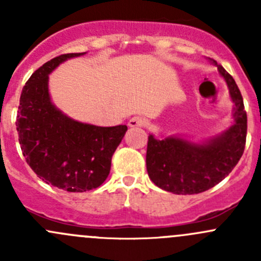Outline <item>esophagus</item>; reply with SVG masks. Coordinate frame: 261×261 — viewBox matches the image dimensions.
Instances as JSON below:
<instances>
[{"instance_id": "esophagus-1", "label": "esophagus", "mask_w": 261, "mask_h": 261, "mask_svg": "<svg viewBox=\"0 0 261 261\" xmlns=\"http://www.w3.org/2000/svg\"><path fill=\"white\" fill-rule=\"evenodd\" d=\"M145 125V118L140 117V116H134L128 120V126L130 127H140V126Z\"/></svg>"}]
</instances>
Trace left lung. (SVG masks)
Masks as SVG:
<instances>
[{
    "instance_id": "8db88e82",
    "label": "left lung",
    "mask_w": 261,
    "mask_h": 261,
    "mask_svg": "<svg viewBox=\"0 0 261 261\" xmlns=\"http://www.w3.org/2000/svg\"><path fill=\"white\" fill-rule=\"evenodd\" d=\"M228 87L233 102V122L227 130L194 143L179 136L159 140L149 135L146 169L155 186L174 194H197L225 179L243 156L246 143L247 116L235 80L222 65L211 59Z\"/></svg>"
}]
</instances>
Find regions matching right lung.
Wrapping results in <instances>:
<instances>
[{"mask_svg":"<svg viewBox=\"0 0 261 261\" xmlns=\"http://www.w3.org/2000/svg\"><path fill=\"white\" fill-rule=\"evenodd\" d=\"M86 53L63 54L31 74L20 97L16 126L26 163L40 179L67 192H86L109 177L126 125L102 127L70 118L53 105L49 74L59 64Z\"/></svg>","mask_w":261,"mask_h":261,"instance_id":"right-lung-1","label":"right lung"}]
</instances>
